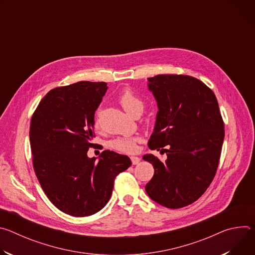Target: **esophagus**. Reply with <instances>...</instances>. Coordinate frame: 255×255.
<instances>
[{
	"mask_svg": "<svg viewBox=\"0 0 255 255\" xmlns=\"http://www.w3.org/2000/svg\"><path fill=\"white\" fill-rule=\"evenodd\" d=\"M130 158H131L132 164H134V165H136V164H138L140 162V158L137 157V156H131Z\"/></svg>",
	"mask_w": 255,
	"mask_h": 255,
	"instance_id": "34e87169",
	"label": "esophagus"
}]
</instances>
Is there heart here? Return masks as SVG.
Masks as SVG:
<instances>
[{
	"mask_svg": "<svg viewBox=\"0 0 255 255\" xmlns=\"http://www.w3.org/2000/svg\"><path fill=\"white\" fill-rule=\"evenodd\" d=\"M118 101L120 105L123 107L124 110L131 116H135L138 113L141 114L143 110L144 105L142 100L130 89L124 90L119 95ZM138 141L139 138L135 136H121L113 139L110 142V146L120 152L132 153L136 150Z\"/></svg>",
	"mask_w": 255,
	"mask_h": 255,
	"instance_id": "b5f03b06",
	"label": "heart"
}]
</instances>
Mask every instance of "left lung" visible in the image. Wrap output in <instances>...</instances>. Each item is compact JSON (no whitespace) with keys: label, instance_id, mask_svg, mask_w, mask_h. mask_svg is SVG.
<instances>
[{"label":"left lung","instance_id":"left-lung-1","mask_svg":"<svg viewBox=\"0 0 255 255\" xmlns=\"http://www.w3.org/2000/svg\"><path fill=\"white\" fill-rule=\"evenodd\" d=\"M148 82L158 106L148 147L167 158L143 156L154 167L145 191L163 207L183 208L206 192L219 165L225 136L219 104L209 87L191 76L158 75Z\"/></svg>","mask_w":255,"mask_h":255}]
</instances>
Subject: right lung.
<instances>
[{"instance_id":"right-lung-1","label":"right lung","mask_w":255,"mask_h":255,"mask_svg":"<svg viewBox=\"0 0 255 255\" xmlns=\"http://www.w3.org/2000/svg\"><path fill=\"white\" fill-rule=\"evenodd\" d=\"M104 82H79L49 91L30 122L32 161L39 184L60 211L91 216L110 200L115 177L131 165L127 155L94 147L95 112L107 92Z\"/></svg>"}]
</instances>
